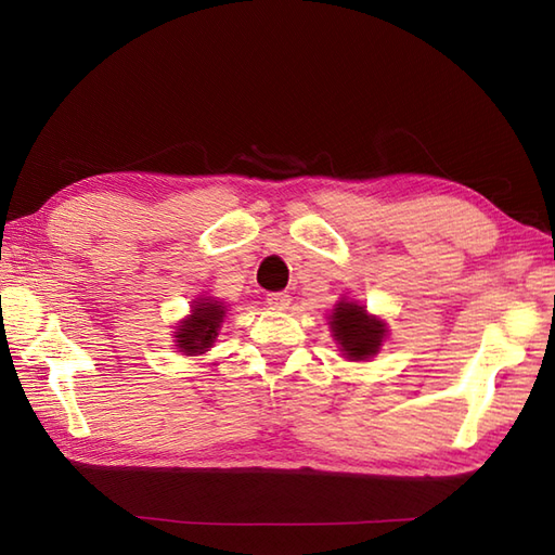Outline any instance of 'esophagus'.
<instances>
[{
	"label": "esophagus",
	"mask_w": 555,
	"mask_h": 555,
	"mask_svg": "<svg viewBox=\"0 0 555 555\" xmlns=\"http://www.w3.org/2000/svg\"><path fill=\"white\" fill-rule=\"evenodd\" d=\"M267 305L271 310H286L291 305L288 293H267Z\"/></svg>",
	"instance_id": "34e87169"
}]
</instances>
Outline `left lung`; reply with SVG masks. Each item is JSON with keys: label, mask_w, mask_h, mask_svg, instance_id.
<instances>
[{"label": "left lung", "mask_w": 555, "mask_h": 555, "mask_svg": "<svg viewBox=\"0 0 555 555\" xmlns=\"http://www.w3.org/2000/svg\"><path fill=\"white\" fill-rule=\"evenodd\" d=\"M332 332L346 358L352 360L372 358L384 340V324L356 302H338L332 314Z\"/></svg>", "instance_id": "8db88e82"}]
</instances>
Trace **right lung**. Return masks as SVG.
I'll use <instances>...</instances> for the list:
<instances>
[{"label": "right lung", "mask_w": 555, "mask_h": 555, "mask_svg": "<svg viewBox=\"0 0 555 555\" xmlns=\"http://www.w3.org/2000/svg\"><path fill=\"white\" fill-rule=\"evenodd\" d=\"M221 320L223 308L219 302H197L193 314L188 317L185 322H181L179 332H176V344H179V348L185 350L188 356H197V352H203L215 344Z\"/></svg>", "instance_id": "add662e5"}]
</instances>
